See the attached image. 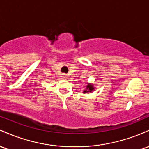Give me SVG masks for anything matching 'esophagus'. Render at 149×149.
Listing matches in <instances>:
<instances>
[{"instance_id":"1","label":"esophagus","mask_w":149,"mask_h":149,"mask_svg":"<svg viewBox=\"0 0 149 149\" xmlns=\"http://www.w3.org/2000/svg\"><path fill=\"white\" fill-rule=\"evenodd\" d=\"M66 76H65V75H63V76H62V78H66Z\"/></svg>"}]
</instances>
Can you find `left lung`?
<instances>
[{
    "mask_svg": "<svg viewBox=\"0 0 149 149\" xmlns=\"http://www.w3.org/2000/svg\"><path fill=\"white\" fill-rule=\"evenodd\" d=\"M95 90V87L94 85L92 84V83H88V85L85 87V90H83V93H88V92H92V91Z\"/></svg>",
    "mask_w": 149,
    "mask_h": 149,
    "instance_id": "left-lung-1",
    "label": "left lung"
}]
</instances>
